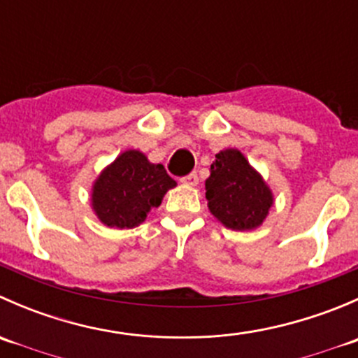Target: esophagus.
Here are the masks:
<instances>
[{
    "mask_svg": "<svg viewBox=\"0 0 358 358\" xmlns=\"http://www.w3.org/2000/svg\"><path fill=\"white\" fill-rule=\"evenodd\" d=\"M180 182L185 183V185H189V187H196L197 183H199V176H197V173H189V175L182 176V178H180Z\"/></svg>",
    "mask_w": 358,
    "mask_h": 358,
    "instance_id": "34e87169",
    "label": "esophagus"
}]
</instances>
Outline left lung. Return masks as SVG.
Listing matches in <instances>:
<instances>
[{
	"instance_id": "obj_1",
	"label": "left lung",
	"mask_w": 358,
	"mask_h": 358,
	"mask_svg": "<svg viewBox=\"0 0 358 358\" xmlns=\"http://www.w3.org/2000/svg\"><path fill=\"white\" fill-rule=\"evenodd\" d=\"M209 211L232 230L262 225L272 206V192L239 150H222L206 180Z\"/></svg>"
}]
</instances>
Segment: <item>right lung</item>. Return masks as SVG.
Here are the masks:
<instances>
[{
  "label": "right lung",
  "instance_id": "1",
  "mask_svg": "<svg viewBox=\"0 0 358 358\" xmlns=\"http://www.w3.org/2000/svg\"><path fill=\"white\" fill-rule=\"evenodd\" d=\"M176 182L162 164H150L138 150H126L99 176L93 187V209L107 227L131 229Z\"/></svg>",
  "mask_w": 358,
  "mask_h": 358
}]
</instances>
